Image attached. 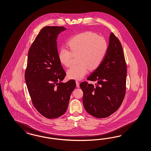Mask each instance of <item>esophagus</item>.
Returning <instances> with one entry per match:
<instances>
[{
	"label": "esophagus",
	"instance_id": "1",
	"mask_svg": "<svg viewBox=\"0 0 151 151\" xmlns=\"http://www.w3.org/2000/svg\"><path fill=\"white\" fill-rule=\"evenodd\" d=\"M76 87L78 88L79 87H80V84H79V82L78 81H76Z\"/></svg>",
	"mask_w": 151,
	"mask_h": 151
}]
</instances>
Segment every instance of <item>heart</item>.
I'll return each instance as SVG.
<instances>
[{"label": "heart", "mask_w": 151, "mask_h": 151, "mask_svg": "<svg viewBox=\"0 0 151 151\" xmlns=\"http://www.w3.org/2000/svg\"><path fill=\"white\" fill-rule=\"evenodd\" d=\"M68 45L70 50L61 48L58 54L59 60L61 64L69 67L74 56H78V64L72 66L67 71L68 78L77 80L84 78L89 69H96L101 65L108 49L104 38L90 31L75 35Z\"/></svg>", "instance_id": "b5f03b06"}]
</instances>
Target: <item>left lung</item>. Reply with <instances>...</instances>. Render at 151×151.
Segmentation results:
<instances>
[{
  "mask_svg": "<svg viewBox=\"0 0 151 151\" xmlns=\"http://www.w3.org/2000/svg\"><path fill=\"white\" fill-rule=\"evenodd\" d=\"M127 68L122 45L111 33L105 57L87 78L94 85L82 82V102L86 111L97 118H104L121 106L125 95Z\"/></svg>",
  "mask_w": 151,
  "mask_h": 151,
  "instance_id": "left-lung-1",
  "label": "left lung"
}]
</instances>
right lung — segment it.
I'll use <instances>...</instances> for the list:
<instances>
[{"label":"right lung","instance_id":"add662e5","mask_svg":"<svg viewBox=\"0 0 151 151\" xmlns=\"http://www.w3.org/2000/svg\"><path fill=\"white\" fill-rule=\"evenodd\" d=\"M66 29L46 26L41 29L29 49L24 78L32 104L48 119L57 118L67 109L76 82L62 81L66 73L58 58V35Z\"/></svg>","mask_w":151,"mask_h":151}]
</instances>
